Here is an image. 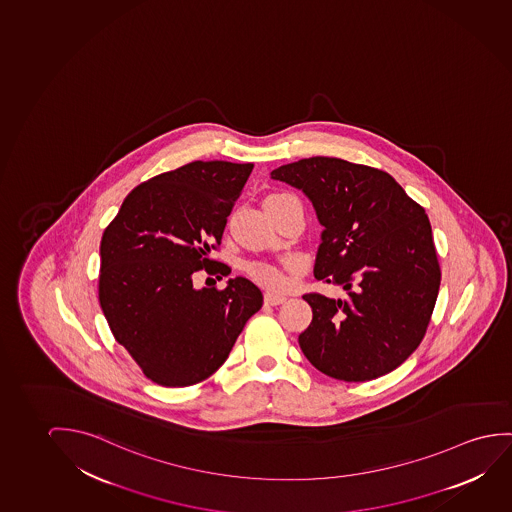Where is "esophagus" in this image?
<instances>
[{"label":"esophagus","mask_w":512,"mask_h":512,"mask_svg":"<svg viewBox=\"0 0 512 512\" xmlns=\"http://www.w3.org/2000/svg\"><path fill=\"white\" fill-rule=\"evenodd\" d=\"M287 297L283 296V294H276V292H266L264 294V303L271 304V306H276V304H282Z\"/></svg>","instance_id":"obj_1"}]
</instances>
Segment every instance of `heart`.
I'll use <instances>...</instances> for the list:
<instances>
[{"label": "heart", "mask_w": 512, "mask_h": 512, "mask_svg": "<svg viewBox=\"0 0 512 512\" xmlns=\"http://www.w3.org/2000/svg\"><path fill=\"white\" fill-rule=\"evenodd\" d=\"M248 273L257 280V282L266 285V287H273L278 289L285 283V276L276 269V267L269 266V264H262V262H252L248 264Z\"/></svg>", "instance_id": "b5f03b06"}]
</instances>
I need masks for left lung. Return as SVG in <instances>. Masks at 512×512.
Masks as SVG:
<instances>
[{"instance_id": "obj_1", "label": "left lung", "mask_w": 512, "mask_h": 512, "mask_svg": "<svg viewBox=\"0 0 512 512\" xmlns=\"http://www.w3.org/2000/svg\"><path fill=\"white\" fill-rule=\"evenodd\" d=\"M271 178L312 202L324 227L313 275L347 290L345 299L303 296L313 312L299 334L306 359L345 382L398 368L423 340L440 287L424 209L387 172L341 158H304Z\"/></svg>"}]
</instances>
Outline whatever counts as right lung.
I'll return each mask as SVG.
<instances>
[{
	"label": "right lung",
	"mask_w": 512,
	"mask_h": 512,
	"mask_svg": "<svg viewBox=\"0 0 512 512\" xmlns=\"http://www.w3.org/2000/svg\"><path fill=\"white\" fill-rule=\"evenodd\" d=\"M253 163H186L128 193L100 245L98 297L112 334L146 377L186 387L229 357L262 292L248 278L197 289L193 275H229L209 260ZM218 278V276H216Z\"/></svg>",
	"instance_id": "obj_1"
}]
</instances>
